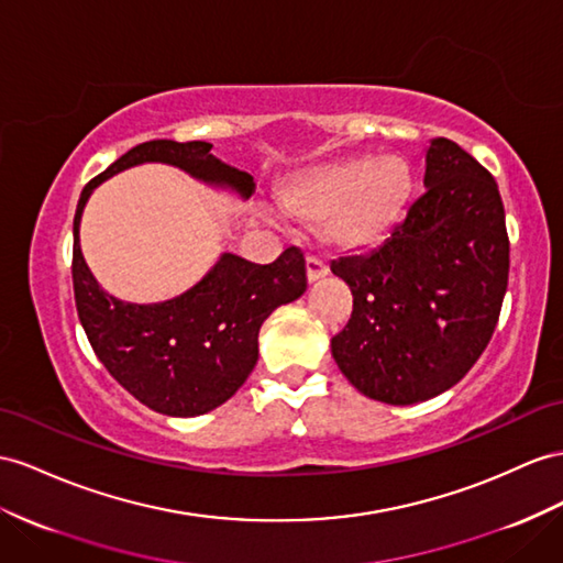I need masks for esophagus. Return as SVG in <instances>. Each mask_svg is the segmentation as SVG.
I'll use <instances>...</instances> for the list:
<instances>
[{
    "mask_svg": "<svg viewBox=\"0 0 563 563\" xmlns=\"http://www.w3.org/2000/svg\"><path fill=\"white\" fill-rule=\"evenodd\" d=\"M328 276V266L321 262L319 256H307V278L309 283H316Z\"/></svg>",
    "mask_w": 563,
    "mask_h": 563,
    "instance_id": "esophagus-1",
    "label": "esophagus"
}]
</instances>
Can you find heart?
<instances>
[{
	"instance_id": "b5f03b06",
	"label": "heart",
	"mask_w": 563,
	"mask_h": 563,
	"mask_svg": "<svg viewBox=\"0 0 563 563\" xmlns=\"http://www.w3.org/2000/svg\"><path fill=\"white\" fill-rule=\"evenodd\" d=\"M413 168L401 156H350L297 173L276 190L278 211L342 252L368 250L393 233L413 197Z\"/></svg>"
}]
</instances>
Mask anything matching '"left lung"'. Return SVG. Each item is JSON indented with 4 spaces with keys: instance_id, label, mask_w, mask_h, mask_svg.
Segmentation results:
<instances>
[{
    "instance_id": "obj_1",
    "label": "left lung",
    "mask_w": 563,
    "mask_h": 563,
    "mask_svg": "<svg viewBox=\"0 0 563 563\" xmlns=\"http://www.w3.org/2000/svg\"><path fill=\"white\" fill-rule=\"evenodd\" d=\"M423 185L378 250L330 264L354 297L330 340L335 364L385 405H416L464 378L495 333L509 283L507 221L489 170L435 137Z\"/></svg>"
}]
</instances>
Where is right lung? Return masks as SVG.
<instances>
[{"label":"right lung","instance_id":"right-lung-1","mask_svg":"<svg viewBox=\"0 0 563 563\" xmlns=\"http://www.w3.org/2000/svg\"><path fill=\"white\" fill-rule=\"evenodd\" d=\"M213 144L150 140L117 158L82 187L74 219V292L78 319L99 362L128 393L166 416H199L233 397L258 358V328L273 309L307 290L305 254L287 247L276 262L258 266L223 254L185 295L162 305H131L97 285L80 252V216L99 183L137 164L162 162L190 176L254 192L250 173L223 164Z\"/></svg>","mask_w":563,"mask_h":563}]
</instances>
